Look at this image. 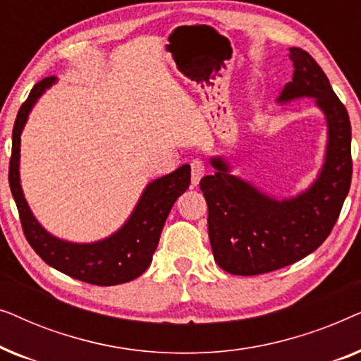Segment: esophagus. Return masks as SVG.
<instances>
[{
    "label": "esophagus",
    "mask_w": 361,
    "mask_h": 361,
    "mask_svg": "<svg viewBox=\"0 0 361 361\" xmlns=\"http://www.w3.org/2000/svg\"><path fill=\"white\" fill-rule=\"evenodd\" d=\"M190 174H192V185H199V182L205 174V166L200 159H194L190 162Z\"/></svg>",
    "instance_id": "esophagus-1"
}]
</instances>
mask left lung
<instances>
[{"mask_svg": "<svg viewBox=\"0 0 361 361\" xmlns=\"http://www.w3.org/2000/svg\"><path fill=\"white\" fill-rule=\"evenodd\" d=\"M293 80L278 97L284 105L314 98L327 121L324 166L309 189L276 199L231 174L224 156L210 157L214 176L200 180L209 207L214 258L230 274L256 276L305 258L324 243L337 221L352 182V126L343 103L309 52L290 47Z\"/></svg>", "mask_w": 361, "mask_h": 361, "instance_id": "1", "label": "left lung"}]
</instances>
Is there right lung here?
<instances>
[{"label": "right lung", "instance_id": "1", "mask_svg": "<svg viewBox=\"0 0 361 361\" xmlns=\"http://www.w3.org/2000/svg\"><path fill=\"white\" fill-rule=\"evenodd\" d=\"M56 82L57 77L52 75L32 87L27 100L19 108L13 128L9 187L16 202L23 231L32 250L49 266L71 278L97 286L128 283L149 268L167 215L177 197L189 189L190 166L184 164L171 174L149 182L142 190L130 219L121 228L106 238L93 243H73L51 235L32 215L24 199L21 177H19V157H21V133L29 113L42 93Z\"/></svg>", "mask_w": 361, "mask_h": 361}]
</instances>
